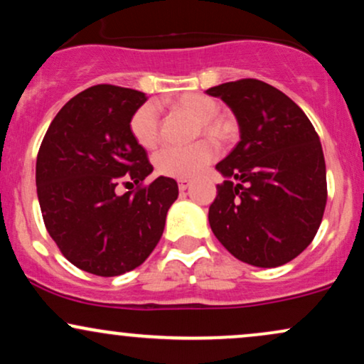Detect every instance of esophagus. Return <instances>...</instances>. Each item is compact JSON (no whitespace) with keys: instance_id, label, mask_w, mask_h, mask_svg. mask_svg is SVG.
<instances>
[{"instance_id":"esophagus-1","label":"esophagus","mask_w":364,"mask_h":364,"mask_svg":"<svg viewBox=\"0 0 364 364\" xmlns=\"http://www.w3.org/2000/svg\"><path fill=\"white\" fill-rule=\"evenodd\" d=\"M190 185H191V181H190V179H179V181H178L179 191H186L188 188H190Z\"/></svg>"}]
</instances>
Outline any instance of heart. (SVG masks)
Returning a JSON list of instances; mask_svg holds the SVG:
<instances>
[{
	"mask_svg": "<svg viewBox=\"0 0 364 364\" xmlns=\"http://www.w3.org/2000/svg\"><path fill=\"white\" fill-rule=\"evenodd\" d=\"M169 107L179 114H186L188 118L196 121L195 135H205L217 144H224L232 136V124L228 119L217 116L219 104L215 99L208 97L200 92H186L171 99ZM159 121L157 107L154 104H144L133 112L129 121V132L136 144L144 149H154L159 144ZM215 150L210 141L202 140L190 147H166L154 157L157 173L162 176L188 179L202 173L208 162L214 159Z\"/></svg>",
	"mask_w": 364,
	"mask_h": 364,
	"instance_id": "1",
	"label": "heart"
}]
</instances>
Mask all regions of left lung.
I'll list each match as a JSON object with an SVG mask.
<instances>
[{
    "label": "left lung",
    "instance_id": "left-lung-1",
    "mask_svg": "<svg viewBox=\"0 0 364 364\" xmlns=\"http://www.w3.org/2000/svg\"><path fill=\"white\" fill-rule=\"evenodd\" d=\"M236 116L240 141L215 169L224 176L208 208L229 253L272 269L298 257L318 231L327 203L323 150L315 128L284 92L243 78L207 90Z\"/></svg>",
    "mask_w": 364,
    "mask_h": 364
}]
</instances>
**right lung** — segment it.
I'll list each match as a JSON object with an SVG mask.
<instances>
[{
	"label": "right lung",
	"instance_id": "obj_1",
	"mask_svg": "<svg viewBox=\"0 0 364 364\" xmlns=\"http://www.w3.org/2000/svg\"><path fill=\"white\" fill-rule=\"evenodd\" d=\"M145 101L139 90L90 87L61 107L37 154V196L49 236L75 267L101 277L147 260L178 198V183L166 176L135 193H116L121 181L140 185L154 171L129 132Z\"/></svg>",
	"mask_w": 364,
	"mask_h": 364
}]
</instances>
